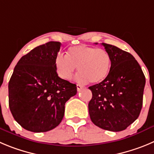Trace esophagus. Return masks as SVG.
I'll list each match as a JSON object with an SVG mask.
<instances>
[{
    "label": "esophagus",
    "instance_id": "34e87169",
    "mask_svg": "<svg viewBox=\"0 0 154 154\" xmlns=\"http://www.w3.org/2000/svg\"><path fill=\"white\" fill-rule=\"evenodd\" d=\"M83 88H84V87H83V86L80 85V84H77V90L78 92L80 91V90H81Z\"/></svg>",
    "mask_w": 154,
    "mask_h": 154
}]
</instances>
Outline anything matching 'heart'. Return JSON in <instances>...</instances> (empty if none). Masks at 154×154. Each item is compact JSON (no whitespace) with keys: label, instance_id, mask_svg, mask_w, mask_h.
I'll list each match as a JSON object with an SVG mask.
<instances>
[{"label":"heart","instance_id":"obj_1","mask_svg":"<svg viewBox=\"0 0 154 154\" xmlns=\"http://www.w3.org/2000/svg\"><path fill=\"white\" fill-rule=\"evenodd\" d=\"M111 57L103 48L86 45L70 47L67 54H58L55 59V68L61 78H72L77 67V80L80 83L90 81L97 84L104 80L111 68Z\"/></svg>","mask_w":154,"mask_h":154}]
</instances>
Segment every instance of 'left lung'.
<instances>
[{
    "label": "left lung",
    "instance_id": "left-lung-1",
    "mask_svg": "<svg viewBox=\"0 0 154 154\" xmlns=\"http://www.w3.org/2000/svg\"><path fill=\"white\" fill-rule=\"evenodd\" d=\"M111 57L106 78L89 87L90 119L104 130L121 131L138 118L143 105L145 77L132 54L112 45L102 43Z\"/></svg>",
    "mask_w": 154,
    "mask_h": 154
}]
</instances>
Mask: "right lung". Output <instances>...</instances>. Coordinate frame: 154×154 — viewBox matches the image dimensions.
Segmentation results:
<instances>
[{"mask_svg":"<svg viewBox=\"0 0 154 154\" xmlns=\"http://www.w3.org/2000/svg\"><path fill=\"white\" fill-rule=\"evenodd\" d=\"M59 42H48L23 56L8 84L9 107L24 129L45 132L57 127L64 115V105L77 93V86L60 78L55 59Z\"/></svg>","mask_w":154,"mask_h":154,"instance_id":"1","label":"right lung"}]
</instances>
